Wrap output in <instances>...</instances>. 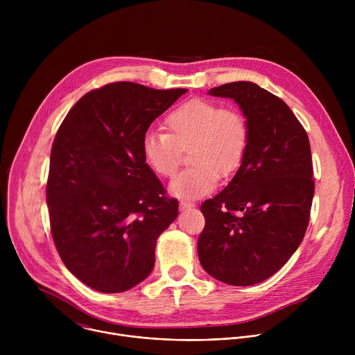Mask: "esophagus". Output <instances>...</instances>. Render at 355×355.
Masks as SVG:
<instances>
[{
    "instance_id": "1",
    "label": "esophagus",
    "mask_w": 355,
    "mask_h": 355,
    "mask_svg": "<svg viewBox=\"0 0 355 355\" xmlns=\"http://www.w3.org/2000/svg\"><path fill=\"white\" fill-rule=\"evenodd\" d=\"M193 207H195L193 202H189V200H181L180 202V209L181 211H187V209H191Z\"/></svg>"
}]
</instances>
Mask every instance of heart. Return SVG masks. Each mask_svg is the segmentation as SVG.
I'll return each mask as SVG.
<instances>
[{
	"mask_svg": "<svg viewBox=\"0 0 355 355\" xmlns=\"http://www.w3.org/2000/svg\"><path fill=\"white\" fill-rule=\"evenodd\" d=\"M167 133H147L141 141L144 163L155 174L168 178L180 164L181 150H188L192 167L168 185L171 195L193 199L211 193L219 178L236 174L244 162L250 130L244 115L220 108L205 98H192L174 108L164 119Z\"/></svg>",
	"mask_w": 355,
	"mask_h": 355,
	"instance_id": "heart-1",
	"label": "heart"
}]
</instances>
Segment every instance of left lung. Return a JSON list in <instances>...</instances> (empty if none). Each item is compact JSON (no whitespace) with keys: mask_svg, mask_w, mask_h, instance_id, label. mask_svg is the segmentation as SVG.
<instances>
[{"mask_svg":"<svg viewBox=\"0 0 355 355\" xmlns=\"http://www.w3.org/2000/svg\"><path fill=\"white\" fill-rule=\"evenodd\" d=\"M208 94L236 101L250 139L229 185L200 205L205 227L198 256L211 277L254 285L281 270L306 233L315 193L311 144L284 101L254 83H229Z\"/></svg>","mask_w":355,"mask_h":355,"instance_id":"left-lung-1","label":"left lung"}]
</instances>
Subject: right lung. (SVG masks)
<instances>
[{"instance_id":"1","label":"right lung","mask_w":355,"mask_h":355,"mask_svg":"<svg viewBox=\"0 0 355 355\" xmlns=\"http://www.w3.org/2000/svg\"><path fill=\"white\" fill-rule=\"evenodd\" d=\"M187 91L107 84L81 96L56 133L46 185L50 230L67 270L98 292L146 279L159 236L178 216L141 141Z\"/></svg>"}]
</instances>
